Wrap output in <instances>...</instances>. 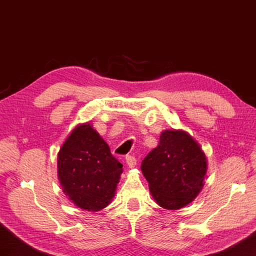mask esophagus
Listing matches in <instances>:
<instances>
[{
    "mask_svg": "<svg viewBox=\"0 0 256 256\" xmlns=\"http://www.w3.org/2000/svg\"><path fill=\"white\" fill-rule=\"evenodd\" d=\"M125 162H126L128 166L130 168H133V167H136V158L133 157V156H126V157H125Z\"/></svg>",
    "mask_w": 256,
    "mask_h": 256,
    "instance_id": "1",
    "label": "esophagus"
}]
</instances>
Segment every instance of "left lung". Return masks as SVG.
<instances>
[{"instance_id": "obj_1", "label": "left lung", "mask_w": 256, "mask_h": 256, "mask_svg": "<svg viewBox=\"0 0 256 256\" xmlns=\"http://www.w3.org/2000/svg\"><path fill=\"white\" fill-rule=\"evenodd\" d=\"M141 170L160 206L180 209L196 198L203 186L206 159L188 133L166 130L159 144L142 160Z\"/></svg>"}]
</instances>
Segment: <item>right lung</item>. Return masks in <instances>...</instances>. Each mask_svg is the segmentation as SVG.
<instances>
[{"mask_svg":"<svg viewBox=\"0 0 256 256\" xmlns=\"http://www.w3.org/2000/svg\"><path fill=\"white\" fill-rule=\"evenodd\" d=\"M122 167L89 123L73 130L58 152V172L63 192L86 211H99L110 204Z\"/></svg>","mask_w":256,"mask_h":256,"instance_id":"right-lung-1","label":"right lung"}]
</instances>
